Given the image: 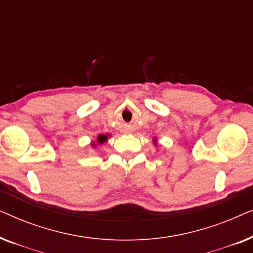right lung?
<instances>
[{"instance_id":"right-lung-1","label":"right lung","mask_w":253,"mask_h":253,"mask_svg":"<svg viewBox=\"0 0 253 253\" xmlns=\"http://www.w3.org/2000/svg\"><path fill=\"white\" fill-rule=\"evenodd\" d=\"M106 140H107V136H105V134H99V136H98V143L102 144V143H105ZM93 145H94V144H93Z\"/></svg>"}]
</instances>
